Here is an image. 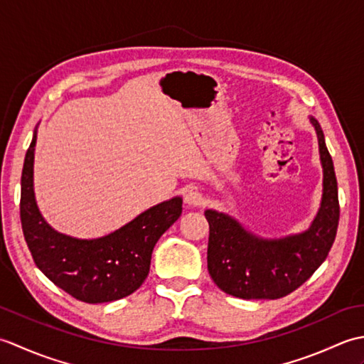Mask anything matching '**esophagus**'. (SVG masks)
<instances>
[{"label": "esophagus", "mask_w": 364, "mask_h": 364, "mask_svg": "<svg viewBox=\"0 0 364 364\" xmlns=\"http://www.w3.org/2000/svg\"><path fill=\"white\" fill-rule=\"evenodd\" d=\"M184 203L188 206H200L203 203V197L198 191L191 189L186 192V196H184Z\"/></svg>", "instance_id": "esophagus-1"}]
</instances>
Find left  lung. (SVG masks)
<instances>
[{
    "label": "left lung",
    "mask_w": 364,
    "mask_h": 364,
    "mask_svg": "<svg viewBox=\"0 0 364 364\" xmlns=\"http://www.w3.org/2000/svg\"><path fill=\"white\" fill-rule=\"evenodd\" d=\"M323 170L322 202L311 227L300 235L264 239L252 235L228 214L206 210L210 223L208 272L219 288L239 299H280L296 291L318 269L335 242L338 183L319 122L310 117Z\"/></svg>",
    "instance_id": "left-lung-1"
}]
</instances>
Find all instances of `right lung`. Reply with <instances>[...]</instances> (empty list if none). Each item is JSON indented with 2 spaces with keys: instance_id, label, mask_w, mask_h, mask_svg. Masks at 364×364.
Returning <instances> with one entry per match:
<instances>
[{
  "instance_id": "add662e5",
  "label": "right lung",
  "mask_w": 364,
  "mask_h": 364,
  "mask_svg": "<svg viewBox=\"0 0 364 364\" xmlns=\"http://www.w3.org/2000/svg\"><path fill=\"white\" fill-rule=\"evenodd\" d=\"M36 141L37 129L23 164L20 197L23 235L36 266L58 288L86 304H105L133 294L149 275L154 244L181 215V197L151 206L103 237L76 239L58 233L36 203Z\"/></svg>"
}]
</instances>
